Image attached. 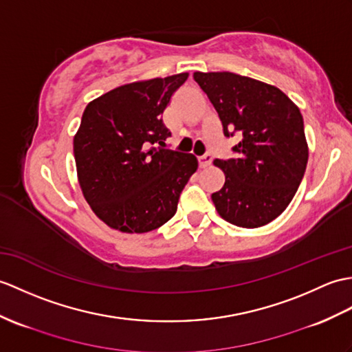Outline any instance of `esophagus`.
I'll return each instance as SVG.
<instances>
[{"mask_svg":"<svg viewBox=\"0 0 352 352\" xmlns=\"http://www.w3.org/2000/svg\"><path fill=\"white\" fill-rule=\"evenodd\" d=\"M211 162H213V156H211L210 153L204 154V156L198 157V163H199V168H207L208 165H211Z\"/></svg>","mask_w":352,"mask_h":352,"instance_id":"34e87169","label":"esophagus"}]
</instances>
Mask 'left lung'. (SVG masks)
<instances>
[{
  "label": "left lung",
  "mask_w": 352,
  "mask_h": 352,
  "mask_svg": "<svg viewBox=\"0 0 352 352\" xmlns=\"http://www.w3.org/2000/svg\"><path fill=\"white\" fill-rule=\"evenodd\" d=\"M214 106L223 135L239 133L234 157L216 159L225 184L211 195L217 213L241 228L280 216L303 179L309 150L300 109L279 88L231 72H195Z\"/></svg>",
  "instance_id": "8db88e82"
}]
</instances>
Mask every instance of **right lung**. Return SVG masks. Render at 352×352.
Returning a JSON list of instances; mask_svg holds the SVG:
<instances>
[{"label": "right lung", "mask_w": 352, "mask_h": 352, "mask_svg": "<svg viewBox=\"0 0 352 352\" xmlns=\"http://www.w3.org/2000/svg\"><path fill=\"white\" fill-rule=\"evenodd\" d=\"M189 73L118 87L88 103L73 139L80 189L103 222L122 232L157 230L175 214L198 169L192 154L165 148L162 113Z\"/></svg>", "instance_id": "obj_1"}]
</instances>
